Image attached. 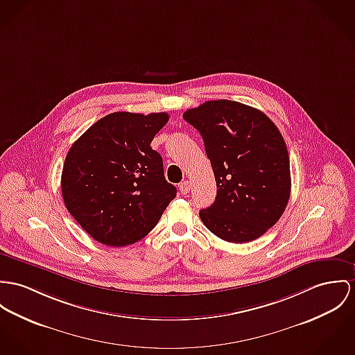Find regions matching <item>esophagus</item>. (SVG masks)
Listing matches in <instances>:
<instances>
[{
	"instance_id": "34e87169",
	"label": "esophagus",
	"mask_w": 355,
	"mask_h": 355,
	"mask_svg": "<svg viewBox=\"0 0 355 355\" xmlns=\"http://www.w3.org/2000/svg\"><path fill=\"white\" fill-rule=\"evenodd\" d=\"M178 188H180V191L182 193V194H188L189 191H191V182L189 181H182L180 185H178Z\"/></svg>"
}]
</instances>
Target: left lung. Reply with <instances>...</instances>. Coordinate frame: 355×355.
<instances>
[{
    "label": "left lung",
    "mask_w": 355,
    "mask_h": 355,
    "mask_svg": "<svg viewBox=\"0 0 355 355\" xmlns=\"http://www.w3.org/2000/svg\"><path fill=\"white\" fill-rule=\"evenodd\" d=\"M184 119L202 137L218 187L215 202L200 211V218L225 242L259 238L282 216L291 197L281 132L263 112L230 100L207 101Z\"/></svg>",
    "instance_id": "obj_1"
}]
</instances>
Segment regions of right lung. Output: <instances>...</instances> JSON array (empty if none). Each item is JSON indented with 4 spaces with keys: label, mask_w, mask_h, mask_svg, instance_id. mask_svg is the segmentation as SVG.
Instances as JSON below:
<instances>
[{
    "label": "right lung",
    "mask_w": 355,
    "mask_h": 355,
    "mask_svg": "<svg viewBox=\"0 0 355 355\" xmlns=\"http://www.w3.org/2000/svg\"><path fill=\"white\" fill-rule=\"evenodd\" d=\"M168 114L114 112L96 121L70 147L62 170L67 211L103 245L143 239L177 189L164 178L162 157L151 148Z\"/></svg>",
    "instance_id": "1"
}]
</instances>
